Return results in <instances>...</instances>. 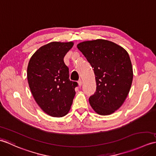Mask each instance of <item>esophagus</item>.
<instances>
[{"mask_svg": "<svg viewBox=\"0 0 156 156\" xmlns=\"http://www.w3.org/2000/svg\"><path fill=\"white\" fill-rule=\"evenodd\" d=\"M78 85H79V86H80V87H81V86L82 85V82L81 80H79L78 81Z\"/></svg>", "mask_w": 156, "mask_h": 156, "instance_id": "1", "label": "esophagus"}]
</instances>
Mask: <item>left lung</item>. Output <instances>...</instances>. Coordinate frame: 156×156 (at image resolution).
<instances>
[{"mask_svg": "<svg viewBox=\"0 0 156 156\" xmlns=\"http://www.w3.org/2000/svg\"><path fill=\"white\" fill-rule=\"evenodd\" d=\"M77 48L94 68L96 91L89 98L97 114L110 115L127 98L133 80V69L127 51L103 39L79 43Z\"/></svg>", "mask_w": 156, "mask_h": 156, "instance_id": "obj_1", "label": "left lung"}]
</instances>
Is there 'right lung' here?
Instances as JSON below:
<instances>
[{"instance_id": "obj_1", "label": "right lung", "mask_w": 156, "mask_h": 156, "mask_svg": "<svg viewBox=\"0 0 156 156\" xmlns=\"http://www.w3.org/2000/svg\"><path fill=\"white\" fill-rule=\"evenodd\" d=\"M72 42H52L41 46L30 58L27 79L36 102L46 114L62 117L69 112L76 94V82L70 80L64 57Z\"/></svg>"}]
</instances>
